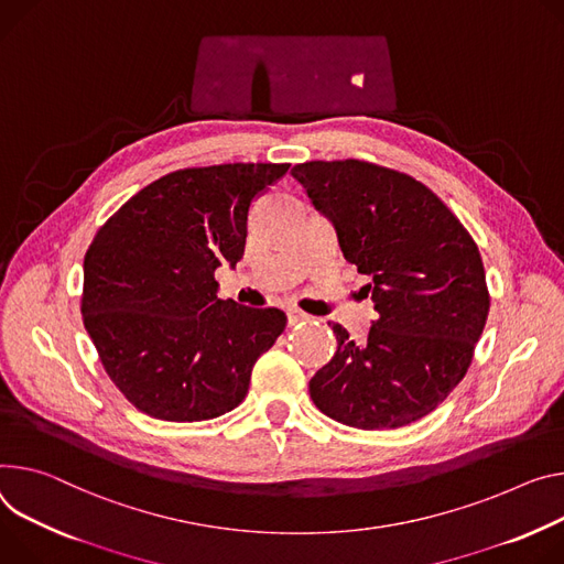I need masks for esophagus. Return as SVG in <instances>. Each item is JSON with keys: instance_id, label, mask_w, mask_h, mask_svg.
I'll use <instances>...</instances> for the list:
<instances>
[{"instance_id": "1", "label": "esophagus", "mask_w": 564, "mask_h": 564, "mask_svg": "<svg viewBox=\"0 0 564 564\" xmlns=\"http://www.w3.org/2000/svg\"><path fill=\"white\" fill-rule=\"evenodd\" d=\"M308 319H311V315L301 313L299 308H288V324H290V326H294V324H299V322H308Z\"/></svg>"}]
</instances>
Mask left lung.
Returning a JSON list of instances; mask_svg holds the SVG:
<instances>
[{
  "label": "left lung",
  "instance_id": "left-lung-1",
  "mask_svg": "<svg viewBox=\"0 0 564 564\" xmlns=\"http://www.w3.org/2000/svg\"><path fill=\"white\" fill-rule=\"evenodd\" d=\"M335 227L344 259L371 276L378 319L355 344L330 324L337 352L311 380V398L357 430L414 423L464 380L484 333L490 294L468 229L425 184L360 162L292 169Z\"/></svg>",
  "mask_w": 564,
  "mask_h": 564
}]
</instances>
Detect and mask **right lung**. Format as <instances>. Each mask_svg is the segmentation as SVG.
<instances>
[{
    "label": "right lung",
    "instance_id": "1",
    "mask_svg": "<svg viewBox=\"0 0 564 564\" xmlns=\"http://www.w3.org/2000/svg\"><path fill=\"white\" fill-rule=\"evenodd\" d=\"M290 164H220L169 173L104 225L83 265V324L117 389L171 423L223 416L285 330L279 308L218 299L216 270L245 253L256 195Z\"/></svg>",
    "mask_w": 564,
    "mask_h": 564
}]
</instances>
